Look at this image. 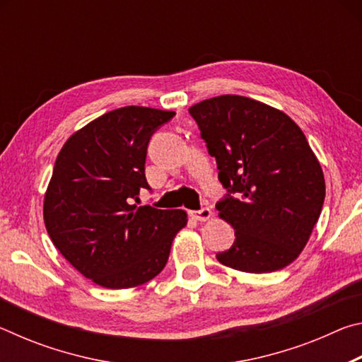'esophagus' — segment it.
<instances>
[{"label": "esophagus", "mask_w": 362, "mask_h": 362, "mask_svg": "<svg viewBox=\"0 0 362 362\" xmlns=\"http://www.w3.org/2000/svg\"><path fill=\"white\" fill-rule=\"evenodd\" d=\"M189 216H192L194 220H198V222H204V220L211 218L212 212H211L209 207H201L199 211H192V212H189Z\"/></svg>", "instance_id": "esophagus-1"}]
</instances>
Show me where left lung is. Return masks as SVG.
Masks as SVG:
<instances>
[{"label": "left lung", "instance_id": "8db88e82", "mask_svg": "<svg viewBox=\"0 0 362 362\" xmlns=\"http://www.w3.org/2000/svg\"><path fill=\"white\" fill-rule=\"evenodd\" d=\"M188 112L226 188L218 216L235 228L217 260L246 273L287 267L308 243L326 196L305 134L286 113L243 95L214 97Z\"/></svg>", "mask_w": 362, "mask_h": 362}]
</instances>
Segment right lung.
Wrapping results in <instances>:
<instances>
[{
  "label": "right lung",
  "instance_id": "1",
  "mask_svg": "<svg viewBox=\"0 0 362 362\" xmlns=\"http://www.w3.org/2000/svg\"><path fill=\"white\" fill-rule=\"evenodd\" d=\"M174 112L122 107L73 134L45 196V223L60 254L107 289L148 283L163 272L185 211L139 207L146 148Z\"/></svg>",
  "mask_w": 362,
  "mask_h": 362
}]
</instances>
